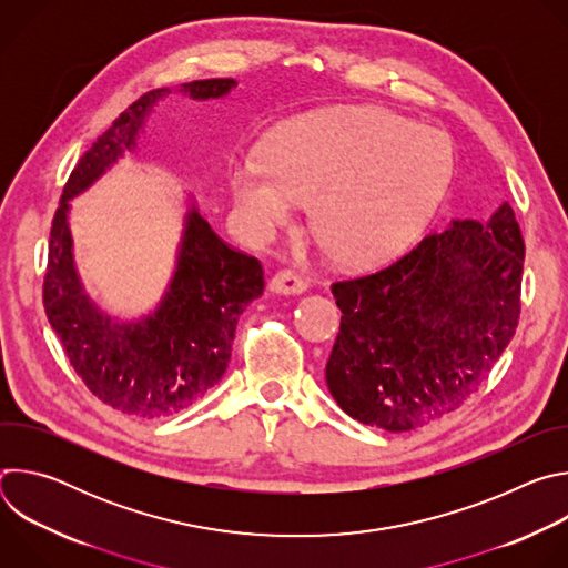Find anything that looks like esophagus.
<instances>
[{"label": "esophagus", "mask_w": 568, "mask_h": 568, "mask_svg": "<svg viewBox=\"0 0 568 568\" xmlns=\"http://www.w3.org/2000/svg\"><path fill=\"white\" fill-rule=\"evenodd\" d=\"M270 290L276 294H301L307 290V281L294 270H281L272 276Z\"/></svg>", "instance_id": "1"}]
</instances>
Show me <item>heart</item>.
Masks as SVG:
<instances>
[{
	"mask_svg": "<svg viewBox=\"0 0 568 568\" xmlns=\"http://www.w3.org/2000/svg\"><path fill=\"white\" fill-rule=\"evenodd\" d=\"M454 171L449 141L388 110L346 105L278 125L263 154L231 166L237 211L267 235L314 195L312 224L346 265L397 254L440 204Z\"/></svg>",
	"mask_w": 568,
	"mask_h": 568,
	"instance_id": "heart-1",
	"label": "heart"
}]
</instances>
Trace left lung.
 Masks as SVG:
<instances>
[{
  "mask_svg": "<svg viewBox=\"0 0 568 568\" xmlns=\"http://www.w3.org/2000/svg\"><path fill=\"white\" fill-rule=\"evenodd\" d=\"M524 254L506 202L488 224L456 220L390 265L335 281L342 326L326 382L339 407L386 432L463 407L517 331Z\"/></svg>",
  "mask_w": 568,
  "mask_h": 568,
  "instance_id": "left-lung-1",
  "label": "left lung"
}]
</instances>
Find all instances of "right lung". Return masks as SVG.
<instances>
[{
  "label": "right lung",
  "mask_w": 568,
  "mask_h": 568,
  "mask_svg": "<svg viewBox=\"0 0 568 568\" xmlns=\"http://www.w3.org/2000/svg\"><path fill=\"white\" fill-rule=\"evenodd\" d=\"M231 88L233 78H209L182 85V92L217 99ZM164 94L145 92L78 159L51 222L42 285L47 318L75 375L108 407L136 418L180 414L217 384L240 314L265 290L258 258L226 245L193 209L175 278L152 316L119 326L83 292L71 261L69 200L134 145L145 114Z\"/></svg>",
  "instance_id": "1"
}]
</instances>
